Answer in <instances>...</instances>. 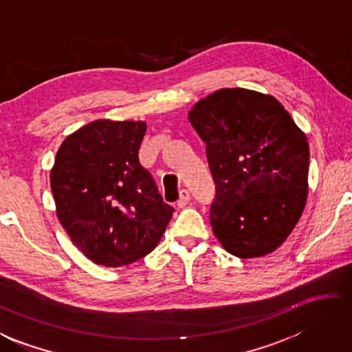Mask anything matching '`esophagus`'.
<instances>
[{
	"mask_svg": "<svg viewBox=\"0 0 352 352\" xmlns=\"http://www.w3.org/2000/svg\"><path fill=\"white\" fill-rule=\"evenodd\" d=\"M189 200H190V194L188 192L186 189H182L180 190V198H178V201H177V206L184 208L189 203Z\"/></svg>",
	"mask_w": 352,
	"mask_h": 352,
	"instance_id": "obj_1",
	"label": "esophagus"
}]
</instances>
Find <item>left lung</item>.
<instances>
[{
  "instance_id": "left-lung-1",
  "label": "left lung",
  "mask_w": 352,
  "mask_h": 352,
  "mask_svg": "<svg viewBox=\"0 0 352 352\" xmlns=\"http://www.w3.org/2000/svg\"><path fill=\"white\" fill-rule=\"evenodd\" d=\"M189 121L206 144L215 183V237L240 258L276 251L308 195L305 133L276 98L248 89H220L198 101Z\"/></svg>"
}]
</instances>
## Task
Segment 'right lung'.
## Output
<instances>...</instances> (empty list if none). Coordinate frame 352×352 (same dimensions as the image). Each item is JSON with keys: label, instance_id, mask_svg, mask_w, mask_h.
<instances>
[{"label": "right lung", "instance_id": "obj_1", "mask_svg": "<svg viewBox=\"0 0 352 352\" xmlns=\"http://www.w3.org/2000/svg\"><path fill=\"white\" fill-rule=\"evenodd\" d=\"M143 121L97 120L69 135L50 172L56 215L94 263L118 267L158 245L174 208L163 201L138 151Z\"/></svg>", "mask_w": 352, "mask_h": 352}]
</instances>
